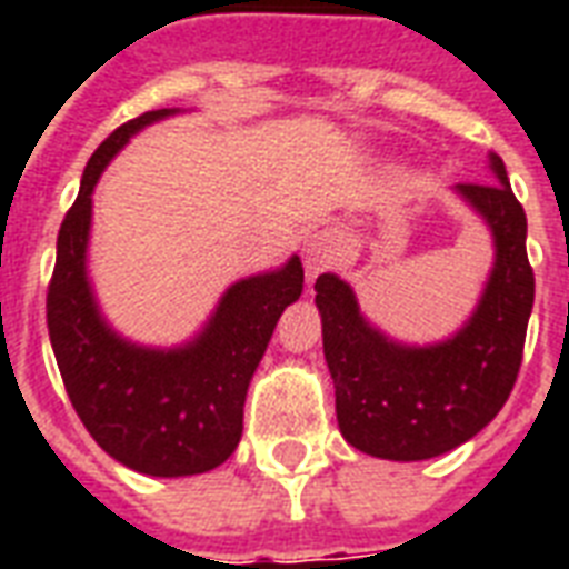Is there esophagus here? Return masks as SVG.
<instances>
[{"label":"esophagus","instance_id":"esophagus-1","mask_svg":"<svg viewBox=\"0 0 569 569\" xmlns=\"http://www.w3.org/2000/svg\"><path fill=\"white\" fill-rule=\"evenodd\" d=\"M339 236L333 230L312 232L307 244H303V271H307V280H316L321 271H328L339 257Z\"/></svg>","mask_w":569,"mask_h":569}]
</instances>
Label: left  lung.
<instances>
[{"instance_id":"8db88e82","label":"left lung","mask_w":569,"mask_h":569,"mask_svg":"<svg viewBox=\"0 0 569 569\" xmlns=\"http://www.w3.org/2000/svg\"><path fill=\"white\" fill-rule=\"evenodd\" d=\"M493 182L455 186L493 241V266L476 310L437 342H405L380 330L339 274L316 280V307L333 389L339 431L380 460H428L458 449L493 422L520 372L535 303L526 257V212L505 162L487 156Z\"/></svg>"}]
</instances>
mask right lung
Wrapping results in <instances>:
<instances>
[{
	"label": "right lung",
	"instance_id": "1",
	"mask_svg": "<svg viewBox=\"0 0 569 569\" xmlns=\"http://www.w3.org/2000/svg\"><path fill=\"white\" fill-rule=\"evenodd\" d=\"M173 114L182 111H147L93 150L58 232L47 295L49 342L76 413L102 451L156 478L200 476L236 451L250 380L283 310L303 292L301 259L292 253L283 266L227 286L180 346H144L106 319L88 271L93 189L129 138Z\"/></svg>",
	"mask_w": 569,
	"mask_h": 569
}]
</instances>
